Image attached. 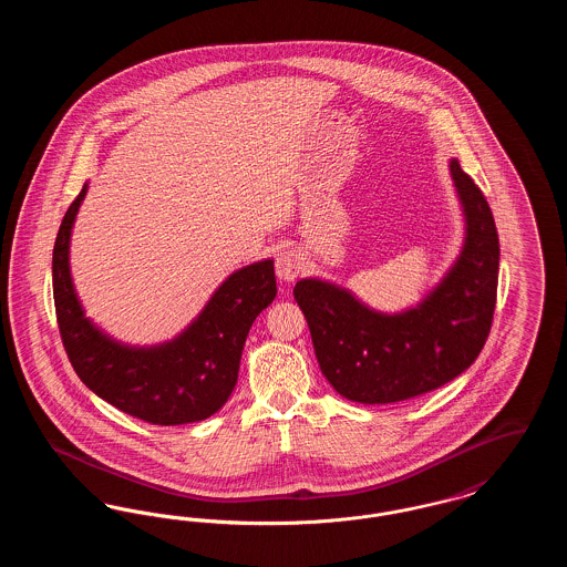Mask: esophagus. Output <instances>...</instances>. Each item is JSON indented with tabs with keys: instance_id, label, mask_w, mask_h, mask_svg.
Listing matches in <instances>:
<instances>
[{
	"instance_id": "obj_1",
	"label": "esophagus",
	"mask_w": 567,
	"mask_h": 567,
	"mask_svg": "<svg viewBox=\"0 0 567 567\" xmlns=\"http://www.w3.org/2000/svg\"><path fill=\"white\" fill-rule=\"evenodd\" d=\"M303 271V257L297 250H280L276 257V276L285 282H293L297 276Z\"/></svg>"
}]
</instances>
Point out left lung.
<instances>
[{"instance_id":"1","label":"left lung","mask_w":567,"mask_h":567,"mask_svg":"<svg viewBox=\"0 0 567 567\" xmlns=\"http://www.w3.org/2000/svg\"><path fill=\"white\" fill-rule=\"evenodd\" d=\"M465 218L455 264L416 306L386 315L321 278L297 280L317 361L329 384L359 404H393L430 393L483 351L495 310L499 240L483 190L451 159Z\"/></svg>"}]
</instances>
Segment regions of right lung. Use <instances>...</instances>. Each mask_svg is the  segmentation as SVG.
Here are the masks:
<instances>
[{
	"label": "right lung",
	"instance_id": "1",
	"mask_svg": "<svg viewBox=\"0 0 567 567\" xmlns=\"http://www.w3.org/2000/svg\"><path fill=\"white\" fill-rule=\"evenodd\" d=\"M89 185L61 220L53 248V296L65 352L82 382L109 404L153 425L213 416L238 382L250 324L276 297L274 261L236 270L174 340L130 347L84 317L70 271V240Z\"/></svg>",
	"mask_w": 567,
	"mask_h": 567
}]
</instances>
